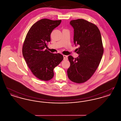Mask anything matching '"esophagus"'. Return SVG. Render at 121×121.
<instances>
[{"label": "esophagus", "mask_w": 121, "mask_h": 121, "mask_svg": "<svg viewBox=\"0 0 121 121\" xmlns=\"http://www.w3.org/2000/svg\"><path fill=\"white\" fill-rule=\"evenodd\" d=\"M63 60H68V56L66 55H63Z\"/></svg>", "instance_id": "1"}]
</instances>
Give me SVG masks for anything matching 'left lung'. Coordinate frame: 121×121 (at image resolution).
<instances>
[{
    "mask_svg": "<svg viewBox=\"0 0 121 121\" xmlns=\"http://www.w3.org/2000/svg\"><path fill=\"white\" fill-rule=\"evenodd\" d=\"M70 23L74 29V43L79 47L78 57H68V76L72 82L82 83L91 78L101 62L104 51L101 35L95 24L84 19L73 20Z\"/></svg>",
    "mask_w": 121,
    "mask_h": 121,
    "instance_id": "left-lung-1",
    "label": "left lung"
}]
</instances>
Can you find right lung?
I'll return each instance as SVG.
<instances>
[{
    "instance_id": "1",
    "label": "right lung",
    "mask_w": 121,
    "mask_h": 121,
    "mask_svg": "<svg viewBox=\"0 0 121 121\" xmlns=\"http://www.w3.org/2000/svg\"><path fill=\"white\" fill-rule=\"evenodd\" d=\"M61 22L47 18L39 20L29 29L23 42V58L33 74L41 80H51L53 69L63 60V55L46 49L52 31Z\"/></svg>"
}]
</instances>
